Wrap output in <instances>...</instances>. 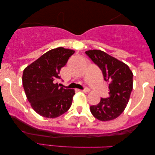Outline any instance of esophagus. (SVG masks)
Here are the masks:
<instances>
[{
    "instance_id": "34e87169",
    "label": "esophagus",
    "mask_w": 155,
    "mask_h": 155,
    "mask_svg": "<svg viewBox=\"0 0 155 155\" xmlns=\"http://www.w3.org/2000/svg\"><path fill=\"white\" fill-rule=\"evenodd\" d=\"M79 91H81V92H90V89L86 87L84 89V90H79Z\"/></svg>"
}]
</instances>
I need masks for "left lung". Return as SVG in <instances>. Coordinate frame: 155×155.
<instances>
[{
    "label": "left lung",
    "mask_w": 155,
    "mask_h": 155,
    "mask_svg": "<svg viewBox=\"0 0 155 155\" xmlns=\"http://www.w3.org/2000/svg\"><path fill=\"white\" fill-rule=\"evenodd\" d=\"M103 72L108 83L109 96L90 106L92 114L100 121H109L118 117L125 109L133 90V72L128 65L104 51H85Z\"/></svg>",
    "instance_id": "obj_1"
}]
</instances>
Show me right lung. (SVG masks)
Segmentation results:
<instances>
[{
  "label": "right lung",
  "instance_id": "1",
  "mask_svg": "<svg viewBox=\"0 0 155 155\" xmlns=\"http://www.w3.org/2000/svg\"><path fill=\"white\" fill-rule=\"evenodd\" d=\"M75 52L58 47L47 51L23 71L22 84L27 98L33 109L46 118L63 114L72 104L74 90L60 87V69Z\"/></svg>",
  "mask_w": 155,
  "mask_h": 155
}]
</instances>
